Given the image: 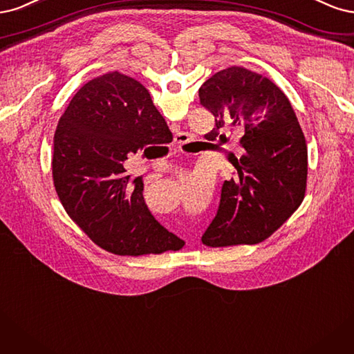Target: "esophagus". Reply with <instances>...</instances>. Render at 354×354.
Returning a JSON list of instances; mask_svg holds the SVG:
<instances>
[{
	"label": "esophagus",
	"instance_id": "esophagus-1",
	"mask_svg": "<svg viewBox=\"0 0 354 354\" xmlns=\"http://www.w3.org/2000/svg\"><path fill=\"white\" fill-rule=\"evenodd\" d=\"M188 141H189V135H188L187 132H179V133L176 135L175 142L178 144V147H180L182 144H185V142H188Z\"/></svg>",
	"mask_w": 354,
	"mask_h": 354
}]
</instances>
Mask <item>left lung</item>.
Listing matches in <instances>:
<instances>
[{
    "instance_id": "obj_1",
    "label": "left lung",
    "mask_w": 354,
    "mask_h": 354,
    "mask_svg": "<svg viewBox=\"0 0 354 354\" xmlns=\"http://www.w3.org/2000/svg\"><path fill=\"white\" fill-rule=\"evenodd\" d=\"M214 116L209 133L226 142L225 129H244L234 178L222 185L218 213L203 234L207 247L265 241L297 210L306 192L307 145L291 102L270 79L231 66L198 89Z\"/></svg>"
}]
</instances>
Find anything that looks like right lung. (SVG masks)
Wrapping results in <instances>:
<instances>
[{
  "label": "right lung",
  "mask_w": 354,
  "mask_h": 354,
  "mask_svg": "<svg viewBox=\"0 0 354 354\" xmlns=\"http://www.w3.org/2000/svg\"><path fill=\"white\" fill-rule=\"evenodd\" d=\"M172 140L147 88L119 72L89 81L67 106L54 133V187L67 214L102 250H178L180 239L147 207L142 178L131 179L123 166L129 154Z\"/></svg>",
  "instance_id": "obj_1"
}]
</instances>
